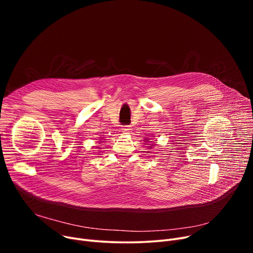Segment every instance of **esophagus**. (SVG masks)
I'll list each match as a JSON object with an SVG mask.
<instances>
[{
    "mask_svg": "<svg viewBox=\"0 0 253 253\" xmlns=\"http://www.w3.org/2000/svg\"><path fill=\"white\" fill-rule=\"evenodd\" d=\"M130 131H131V126L126 125V126L122 127V132H124V133H129Z\"/></svg>",
    "mask_w": 253,
    "mask_h": 253,
    "instance_id": "34e87169",
    "label": "esophagus"
}]
</instances>
